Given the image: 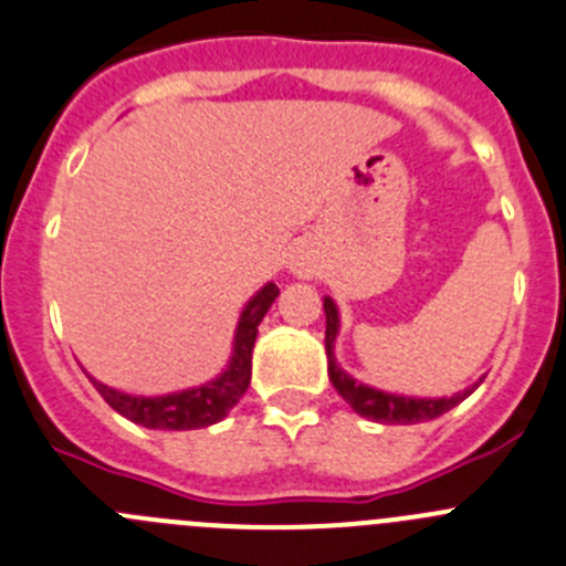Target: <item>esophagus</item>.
Instances as JSON below:
<instances>
[{
  "label": "esophagus",
  "mask_w": 566,
  "mask_h": 566,
  "mask_svg": "<svg viewBox=\"0 0 566 566\" xmlns=\"http://www.w3.org/2000/svg\"><path fill=\"white\" fill-rule=\"evenodd\" d=\"M290 271H293L295 276L310 279V276H313V273H315L313 256H310V253L304 251V248H298V251H295L293 256H290Z\"/></svg>",
  "instance_id": "esophagus-1"
}]
</instances>
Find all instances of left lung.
<instances>
[{
	"instance_id": "obj_1",
	"label": "left lung",
	"mask_w": 566,
	"mask_h": 566,
	"mask_svg": "<svg viewBox=\"0 0 566 566\" xmlns=\"http://www.w3.org/2000/svg\"><path fill=\"white\" fill-rule=\"evenodd\" d=\"M326 313V357H329V379L335 385L337 394L352 405V410L371 421H382V424H419V421H430L461 405L478 385L467 388L463 394L450 396V399H416V396H396L385 394V390L368 388V385L357 382L348 377L340 366L335 363V337L340 329V318H337L335 301L326 295L324 298Z\"/></svg>"
}]
</instances>
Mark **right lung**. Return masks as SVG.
Instances as JSON below:
<instances>
[{"label":"right lung","mask_w":566,"mask_h":566,"mask_svg":"<svg viewBox=\"0 0 566 566\" xmlns=\"http://www.w3.org/2000/svg\"><path fill=\"white\" fill-rule=\"evenodd\" d=\"M276 295L279 287L268 282L265 287L248 301L240 315V324H237L234 352H231L229 368L218 379H211V382L200 385V388L167 396H128L123 390H114L108 385L97 382L94 377L88 379H92L105 402L119 416L134 421V424L150 427V430H198V427L214 424V421L229 416V410L240 402L242 394L248 390L256 326L262 324Z\"/></svg>","instance_id":"add662e5"}]
</instances>
